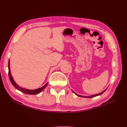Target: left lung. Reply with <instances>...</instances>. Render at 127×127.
I'll return each instance as SVG.
<instances>
[{
	"instance_id": "8db88e82",
	"label": "left lung",
	"mask_w": 127,
	"mask_h": 127,
	"mask_svg": "<svg viewBox=\"0 0 127 127\" xmlns=\"http://www.w3.org/2000/svg\"><path fill=\"white\" fill-rule=\"evenodd\" d=\"M106 90H106H105L104 91H103L102 92H101V93H100L97 94H95V95H91V96H82V95H80L77 94L75 93V92H74V91H72V92H74V93L76 95H77L78 96H79V97H85V98H92V97H93L97 96H98V95H100L104 93V92Z\"/></svg>"
}]
</instances>
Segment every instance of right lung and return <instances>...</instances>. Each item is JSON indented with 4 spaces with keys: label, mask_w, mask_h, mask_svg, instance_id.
I'll use <instances>...</instances> for the list:
<instances>
[{
    "label": "right lung",
    "mask_w": 127,
    "mask_h": 127,
    "mask_svg": "<svg viewBox=\"0 0 127 127\" xmlns=\"http://www.w3.org/2000/svg\"><path fill=\"white\" fill-rule=\"evenodd\" d=\"M9 63L10 61L9 60L8 61V75H9V79L10 80L11 83L13 84V85L16 88L17 90H19L20 91L23 92L25 94H31V95H35V94H37L38 93H40L41 92H42L43 91L44 88L47 87V85H48V83L45 84L44 86H43V87H42L41 88H37V89L36 90H28V89H25V88L21 87L20 86H19L18 85H17L16 83L15 82V81L14 80L13 77L11 76V73H10V64H9Z\"/></svg>",
    "instance_id": "right-lung-1"
}]
</instances>
